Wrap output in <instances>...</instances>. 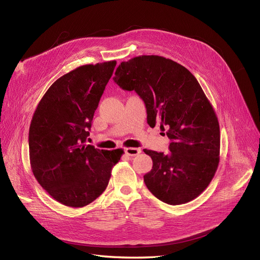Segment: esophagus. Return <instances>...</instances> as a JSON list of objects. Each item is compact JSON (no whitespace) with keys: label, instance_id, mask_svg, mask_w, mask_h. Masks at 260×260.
Listing matches in <instances>:
<instances>
[{"label":"esophagus","instance_id":"esophagus-1","mask_svg":"<svg viewBox=\"0 0 260 260\" xmlns=\"http://www.w3.org/2000/svg\"><path fill=\"white\" fill-rule=\"evenodd\" d=\"M124 152L129 156H137L141 153V149L137 148V147H125Z\"/></svg>","mask_w":260,"mask_h":260}]
</instances>
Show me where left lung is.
Returning <instances> with one entry per match:
<instances>
[{"label": "left lung", "mask_w": 260, "mask_h": 260, "mask_svg": "<svg viewBox=\"0 0 260 260\" xmlns=\"http://www.w3.org/2000/svg\"><path fill=\"white\" fill-rule=\"evenodd\" d=\"M115 82L135 90L144 101L147 123L160 122L171 140L169 154L144 149L153 168L144 182L154 196L181 205L202 194L214 178L220 154V129L215 109L196 78L178 62L142 55L118 66Z\"/></svg>", "instance_id": "1"}]
</instances>
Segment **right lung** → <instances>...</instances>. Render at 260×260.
I'll return each mask as SVG.
<instances>
[{
	"instance_id": "1",
	"label": "right lung",
	"mask_w": 260,
	"mask_h": 260,
	"mask_svg": "<svg viewBox=\"0 0 260 260\" xmlns=\"http://www.w3.org/2000/svg\"><path fill=\"white\" fill-rule=\"evenodd\" d=\"M116 60L77 67L45 92L29 128V158L37 181L68 207H83L105 191L122 148L85 144L94 112Z\"/></svg>"
}]
</instances>
